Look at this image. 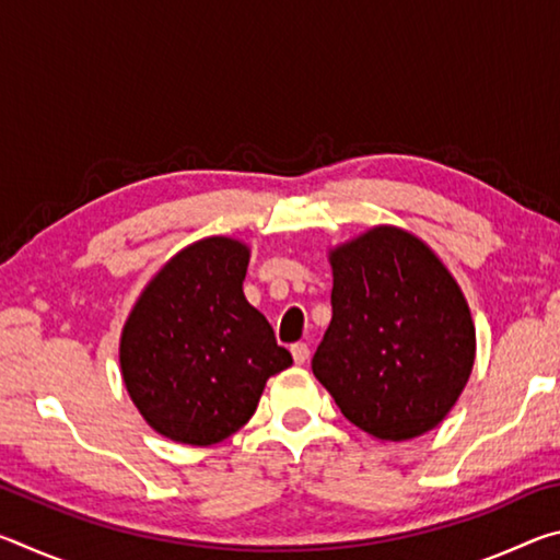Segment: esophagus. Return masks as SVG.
<instances>
[{"label":"esophagus","mask_w":560,"mask_h":560,"mask_svg":"<svg viewBox=\"0 0 560 560\" xmlns=\"http://www.w3.org/2000/svg\"><path fill=\"white\" fill-rule=\"evenodd\" d=\"M291 355H293V363L303 365L308 360V346L306 343H293L291 346Z\"/></svg>","instance_id":"esophagus-1"}]
</instances>
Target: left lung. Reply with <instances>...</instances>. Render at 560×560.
I'll use <instances>...</instances> for the list:
<instances>
[{
	"label": "left lung",
	"instance_id": "obj_1",
	"mask_svg": "<svg viewBox=\"0 0 560 560\" xmlns=\"http://www.w3.org/2000/svg\"><path fill=\"white\" fill-rule=\"evenodd\" d=\"M328 259L334 316L311 360L318 383L375 440L438 428L477 350L459 283L428 244L390 224L336 246Z\"/></svg>",
	"mask_w": 560,
	"mask_h": 560
}]
</instances>
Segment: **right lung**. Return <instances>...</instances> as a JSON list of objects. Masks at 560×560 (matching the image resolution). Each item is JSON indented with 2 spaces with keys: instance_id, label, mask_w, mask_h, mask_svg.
Segmentation results:
<instances>
[{
  "instance_id": "add662e5",
  "label": "right lung",
  "mask_w": 560,
  "mask_h": 560,
  "mask_svg": "<svg viewBox=\"0 0 560 560\" xmlns=\"http://www.w3.org/2000/svg\"><path fill=\"white\" fill-rule=\"evenodd\" d=\"M246 267L249 246L232 236L189 244L150 279L122 326V383L167 440H226L249 422L269 377L293 363L244 296Z\"/></svg>"
}]
</instances>
